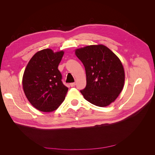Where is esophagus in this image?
Listing matches in <instances>:
<instances>
[{"label": "esophagus", "mask_w": 155, "mask_h": 155, "mask_svg": "<svg viewBox=\"0 0 155 155\" xmlns=\"http://www.w3.org/2000/svg\"><path fill=\"white\" fill-rule=\"evenodd\" d=\"M70 86H71L72 87H75V85H76V83H70Z\"/></svg>", "instance_id": "1"}]
</instances>
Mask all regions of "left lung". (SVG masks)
I'll use <instances>...</instances> for the list:
<instances>
[{
	"label": "left lung",
	"mask_w": 155,
	"mask_h": 155,
	"mask_svg": "<svg viewBox=\"0 0 155 155\" xmlns=\"http://www.w3.org/2000/svg\"><path fill=\"white\" fill-rule=\"evenodd\" d=\"M85 68L87 85L80 91L84 98L98 107L114 102L124 88L125 71L120 59L104 45L75 50Z\"/></svg>",
	"instance_id": "8db88e82"
}]
</instances>
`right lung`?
Returning a JSON list of instances; mask_svg holds the SVG:
<instances>
[{"label":"right lung","instance_id":"right-lung-1","mask_svg":"<svg viewBox=\"0 0 155 155\" xmlns=\"http://www.w3.org/2000/svg\"><path fill=\"white\" fill-rule=\"evenodd\" d=\"M64 51L40 50L31 58L22 76V88L28 100L36 109L50 112L60 106L68 88L62 81L59 64Z\"/></svg>","mask_w":155,"mask_h":155}]
</instances>
